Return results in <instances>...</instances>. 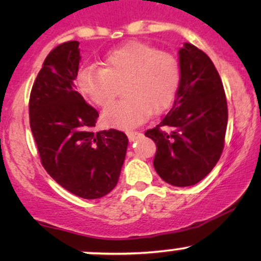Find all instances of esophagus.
<instances>
[{"label": "esophagus", "instance_id": "1", "mask_svg": "<svg viewBox=\"0 0 261 261\" xmlns=\"http://www.w3.org/2000/svg\"><path fill=\"white\" fill-rule=\"evenodd\" d=\"M140 133H137V131H128L127 133V137H128V140L130 141H135L137 139V137L140 136Z\"/></svg>", "mask_w": 261, "mask_h": 261}]
</instances>
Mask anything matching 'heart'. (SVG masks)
Wrapping results in <instances>:
<instances>
[{
  "label": "heart",
  "mask_w": 261,
  "mask_h": 261,
  "mask_svg": "<svg viewBox=\"0 0 261 261\" xmlns=\"http://www.w3.org/2000/svg\"><path fill=\"white\" fill-rule=\"evenodd\" d=\"M180 81L179 61L173 54L146 41H128L104 58V67L86 66L76 85L99 107L109 106L124 85L125 98L103 113L109 126L133 128L172 103Z\"/></svg>",
  "instance_id": "1"
}]
</instances>
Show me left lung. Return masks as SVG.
Here are the masks:
<instances>
[{
	"mask_svg": "<svg viewBox=\"0 0 261 261\" xmlns=\"http://www.w3.org/2000/svg\"><path fill=\"white\" fill-rule=\"evenodd\" d=\"M180 81L160 124L145 133L154 141L153 166L164 181L190 187L214 169L224 147L228 109L211 59L194 45L179 50Z\"/></svg>",
	"mask_w": 261,
	"mask_h": 261,
	"instance_id": "left-lung-1",
	"label": "left lung"
}]
</instances>
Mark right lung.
<instances>
[{"instance_id":"right-lung-1","label":"right lung","mask_w":261,"mask_h":261,"mask_svg":"<svg viewBox=\"0 0 261 261\" xmlns=\"http://www.w3.org/2000/svg\"><path fill=\"white\" fill-rule=\"evenodd\" d=\"M80 43L66 41L49 53L29 98V122L41 164L73 195L99 199L115 188L127 136L110 128L95 133L98 114L74 88Z\"/></svg>"}]
</instances>
